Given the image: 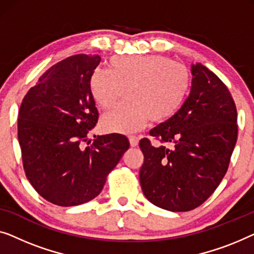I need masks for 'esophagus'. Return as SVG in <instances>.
<instances>
[{
    "label": "esophagus",
    "instance_id": "34e87169",
    "mask_svg": "<svg viewBox=\"0 0 254 254\" xmlns=\"http://www.w3.org/2000/svg\"><path fill=\"white\" fill-rule=\"evenodd\" d=\"M128 141H130L131 147H135V146H138L139 144V139L135 137V135H130V137H128Z\"/></svg>",
    "mask_w": 254,
    "mask_h": 254
}]
</instances>
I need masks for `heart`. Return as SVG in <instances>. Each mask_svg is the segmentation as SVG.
Here are the masks:
<instances>
[{
  "mask_svg": "<svg viewBox=\"0 0 254 254\" xmlns=\"http://www.w3.org/2000/svg\"><path fill=\"white\" fill-rule=\"evenodd\" d=\"M108 70L96 67L90 80L91 94L101 109H110L124 91L126 101L102 117L107 132L132 133L147 120L161 123L180 108L190 85L183 64L161 55L113 56Z\"/></svg>",
  "mask_w": 254,
  "mask_h": 254,
  "instance_id": "heart-1",
  "label": "heart"
}]
</instances>
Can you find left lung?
I'll return each instance as SVG.
<instances>
[{
	"mask_svg": "<svg viewBox=\"0 0 254 254\" xmlns=\"http://www.w3.org/2000/svg\"><path fill=\"white\" fill-rule=\"evenodd\" d=\"M190 94L180 110L139 142L141 190L153 205L188 212L205 202L229 167L237 141V109L223 81L201 63L192 64Z\"/></svg>",
	"mask_w": 254,
	"mask_h": 254,
	"instance_id": "left-lung-1",
	"label": "left lung"
}]
</instances>
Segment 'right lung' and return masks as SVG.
I'll return each instance as SVG.
<instances>
[{
    "label": "right lung",
    "mask_w": 254,
    "mask_h": 254,
    "mask_svg": "<svg viewBox=\"0 0 254 254\" xmlns=\"http://www.w3.org/2000/svg\"><path fill=\"white\" fill-rule=\"evenodd\" d=\"M100 61L86 54L61 61L21 101L18 140L25 175L42 198L57 206L94 199L130 147L120 133L94 135L84 147L99 119L88 80Z\"/></svg>",
    "instance_id": "right-lung-1"
}]
</instances>
